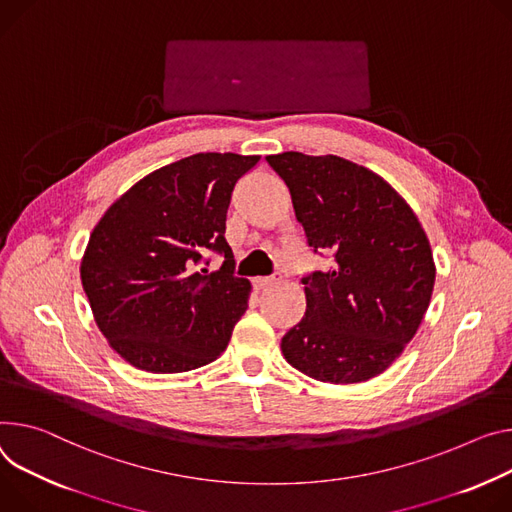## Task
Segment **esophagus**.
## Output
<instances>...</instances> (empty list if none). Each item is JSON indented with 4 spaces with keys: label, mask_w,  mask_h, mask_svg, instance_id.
I'll list each match as a JSON object with an SVG mask.
<instances>
[{
    "label": "esophagus",
    "mask_w": 512,
    "mask_h": 512,
    "mask_svg": "<svg viewBox=\"0 0 512 512\" xmlns=\"http://www.w3.org/2000/svg\"><path fill=\"white\" fill-rule=\"evenodd\" d=\"M280 280H282V275H280V273H273V275H269V277H255L253 286H255L257 290H265V288H269L271 284L280 282Z\"/></svg>",
    "instance_id": "obj_1"
}]
</instances>
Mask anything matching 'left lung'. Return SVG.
Instances as JSON below:
<instances>
[{"label": "left lung", "mask_w": 512, "mask_h": 512, "mask_svg": "<svg viewBox=\"0 0 512 512\" xmlns=\"http://www.w3.org/2000/svg\"><path fill=\"white\" fill-rule=\"evenodd\" d=\"M265 159L288 185L310 251L333 253L327 271L302 277L306 312L282 339L284 357L329 384L382 374L431 302L435 263L421 222L390 183L343 157Z\"/></svg>", "instance_id": "8db88e82"}]
</instances>
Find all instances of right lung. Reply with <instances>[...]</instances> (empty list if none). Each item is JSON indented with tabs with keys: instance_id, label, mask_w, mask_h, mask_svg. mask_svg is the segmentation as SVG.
Wrapping results in <instances>:
<instances>
[{
	"instance_id": "add662e5",
	"label": "right lung",
	"mask_w": 512,
	"mask_h": 512,
	"mask_svg": "<svg viewBox=\"0 0 512 512\" xmlns=\"http://www.w3.org/2000/svg\"><path fill=\"white\" fill-rule=\"evenodd\" d=\"M261 157L198 153L165 165L118 198L91 232L81 284L110 347L151 374L214 361L247 310L224 239L232 192ZM208 252L225 261L207 269Z\"/></svg>"
}]
</instances>
